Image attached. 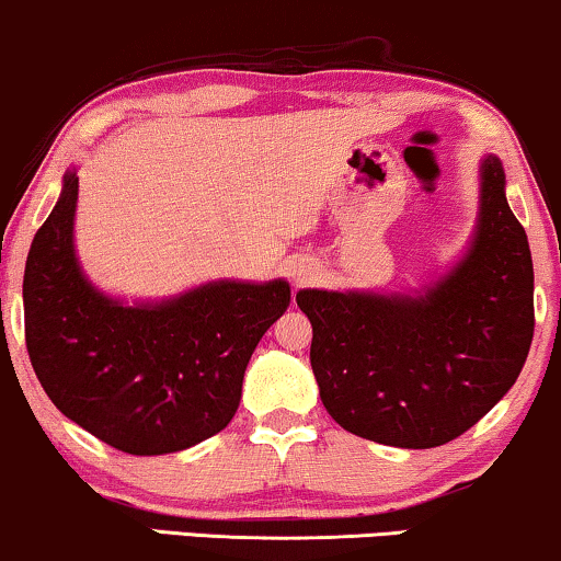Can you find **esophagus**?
Masks as SVG:
<instances>
[{
  "mask_svg": "<svg viewBox=\"0 0 561 561\" xmlns=\"http://www.w3.org/2000/svg\"><path fill=\"white\" fill-rule=\"evenodd\" d=\"M289 274H293L297 285H310V282L318 279V264L313 259H297Z\"/></svg>",
  "mask_w": 561,
  "mask_h": 561,
  "instance_id": "esophagus-1",
  "label": "esophagus"
}]
</instances>
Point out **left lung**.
Instances as JSON below:
<instances>
[{
  "mask_svg": "<svg viewBox=\"0 0 561 561\" xmlns=\"http://www.w3.org/2000/svg\"><path fill=\"white\" fill-rule=\"evenodd\" d=\"M310 365L346 432L437 448L515 386L534 342V261L497 154L479 165L477 230L443 276L411 293L300 289Z\"/></svg>",
  "mask_w": 561,
  "mask_h": 561,
  "instance_id": "obj_1",
  "label": "left lung"
}]
</instances>
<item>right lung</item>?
<instances>
[{"instance_id": "add662e5", "label": "right lung", "mask_w": 561, "mask_h": 561, "mask_svg": "<svg viewBox=\"0 0 561 561\" xmlns=\"http://www.w3.org/2000/svg\"><path fill=\"white\" fill-rule=\"evenodd\" d=\"M80 179L27 253L23 305L33 370L54 407L131 456L186 450L236 416L253 350L289 305L285 279H217L150 302H124L84 276L75 251Z\"/></svg>"}]
</instances>
